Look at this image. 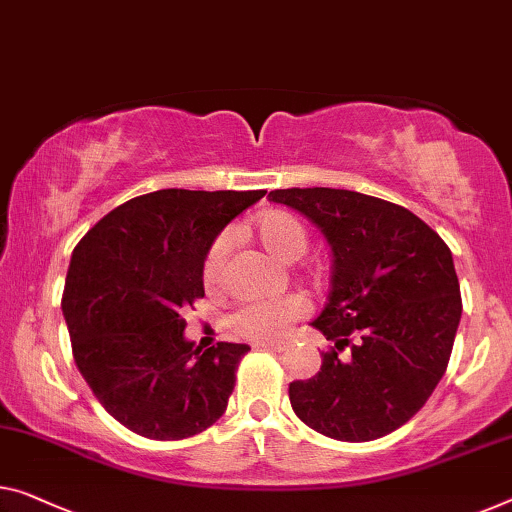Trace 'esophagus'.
Listing matches in <instances>:
<instances>
[{
    "mask_svg": "<svg viewBox=\"0 0 512 512\" xmlns=\"http://www.w3.org/2000/svg\"><path fill=\"white\" fill-rule=\"evenodd\" d=\"M257 349H264V352H285L287 342H257Z\"/></svg>",
    "mask_w": 512,
    "mask_h": 512,
    "instance_id": "esophagus-1",
    "label": "esophagus"
}]
</instances>
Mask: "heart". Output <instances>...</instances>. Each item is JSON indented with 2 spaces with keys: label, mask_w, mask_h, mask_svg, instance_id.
I'll return each instance as SVG.
<instances>
[{
  "label": "heart",
  "mask_w": 512,
  "mask_h": 512,
  "mask_svg": "<svg viewBox=\"0 0 512 512\" xmlns=\"http://www.w3.org/2000/svg\"><path fill=\"white\" fill-rule=\"evenodd\" d=\"M255 234L262 246L280 262L292 264L305 255L310 246V234L299 218L287 211H269L259 216L255 223ZM232 246L230 234H220L204 257L202 278L207 289H218L225 282V259ZM310 312V303L299 294L282 296L273 301H257L241 305L234 310L227 326L246 340H276L287 333L289 326L299 322Z\"/></svg>",
  "instance_id": "1"
}]
</instances>
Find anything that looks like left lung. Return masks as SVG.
I'll use <instances>...</instances> for the list:
<instances>
[{
  "instance_id": "8db88e82",
  "label": "left lung",
  "mask_w": 512,
  "mask_h": 512,
  "mask_svg": "<svg viewBox=\"0 0 512 512\" xmlns=\"http://www.w3.org/2000/svg\"><path fill=\"white\" fill-rule=\"evenodd\" d=\"M269 200L308 216L333 250L329 303L312 326L335 347L315 377L289 384L294 414L340 441L398 430L453 352L462 296L451 248L409 209L354 190L285 188Z\"/></svg>"
}]
</instances>
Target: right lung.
<instances>
[{
	"mask_svg": "<svg viewBox=\"0 0 512 512\" xmlns=\"http://www.w3.org/2000/svg\"><path fill=\"white\" fill-rule=\"evenodd\" d=\"M266 190L165 188L103 216L73 250L61 296L80 375L112 418L156 441L200 434L225 414L248 345L204 349L181 312L204 296L220 230Z\"/></svg>",
	"mask_w": 512,
	"mask_h": 512,
	"instance_id": "obj_1",
	"label": "right lung"
}]
</instances>
